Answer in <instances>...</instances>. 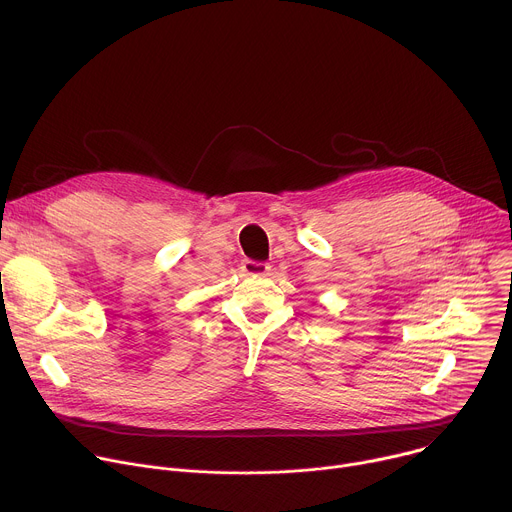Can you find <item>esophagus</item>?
Instances as JSON below:
<instances>
[{"mask_svg": "<svg viewBox=\"0 0 512 512\" xmlns=\"http://www.w3.org/2000/svg\"><path fill=\"white\" fill-rule=\"evenodd\" d=\"M270 270V266L266 262H256V260H244L242 262V272L248 276H262Z\"/></svg>", "mask_w": 512, "mask_h": 512, "instance_id": "esophagus-1", "label": "esophagus"}]
</instances>
